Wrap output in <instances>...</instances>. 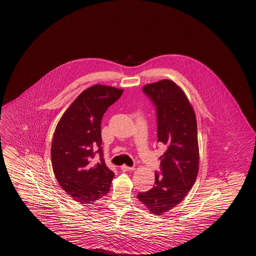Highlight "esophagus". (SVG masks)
I'll list each match as a JSON object with an SVG mask.
<instances>
[{
	"label": "esophagus",
	"mask_w": 256,
	"mask_h": 256,
	"mask_svg": "<svg viewBox=\"0 0 256 256\" xmlns=\"http://www.w3.org/2000/svg\"><path fill=\"white\" fill-rule=\"evenodd\" d=\"M121 169L123 170H133L135 168H134V167H128V166H126V165H122V166H121Z\"/></svg>",
	"instance_id": "obj_1"
}]
</instances>
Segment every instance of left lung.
I'll return each mask as SVG.
<instances>
[{
    "label": "left lung",
    "instance_id": "1",
    "mask_svg": "<svg viewBox=\"0 0 256 256\" xmlns=\"http://www.w3.org/2000/svg\"><path fill=\"white\" fill-rule=\"evenodd\" d=\"M153 101L158 118V142L165 146L160 156L162 174L155 184L137 198L158 216L184 200L199 170V146L196 116L186 94L176 82L162 80L142 87Z\"/></svg>",
    "mask_w": 256,
    "mask_h": 256
}]
</instances>
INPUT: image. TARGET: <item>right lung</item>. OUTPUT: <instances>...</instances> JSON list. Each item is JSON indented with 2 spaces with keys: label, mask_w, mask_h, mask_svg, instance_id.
<instances>
[{
  "label": "right lung",
  "mask_w": 256,
  "mask_h": 256,
  "mask_svg": "<svg viewBox=\"0 0 256 256\" xmlns=\"http://www.w3.org/2000/svg\"><path fill=\"white\" fill-rule=\"evenodd\" d=\"M123 89L96 84L78 96L56 126L52 164L62 190L76 202L92 204L108 194L114 172L101 149V120ZM96 154L100 155L98 161Z\"/></svg>",
  "instance_id": "obj_1"
}]
</instances>
